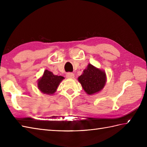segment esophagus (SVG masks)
Returning a JSON list of instances; mask_svg holds the SVG:
<instances>
[{"label":"esophagus","mask_w":147,"mask_h":147,"mask_svg":"<svg viewBox=\"0 0 147 147\" xmlns=\"http://www.w3.org/2000/svg\"><path fill=\"white\" fill-rule=\"evenodd\" d=\"M74 77V74L72 73H67L66 74V78H73Z\"/></svg>","instance_id":"esophagus-1"}]
</instances>
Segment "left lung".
Segmentation results:
<instances>
[{
  "instance_id": "8db88e82",
  "label": "left lung",
  "mask_w": 147,
  "mask_h": 147,
  "mask_svg": "<svg viewBox=\"0 0 147 147\" xmlns=\"http://www.w3.org/2000/svg\"><path fill=\"white\" fill-rule=\"evenodd\" d=\"M78 79L87 94L93 95L101 91L104 87L106 74L104 71L88 64Z\"/></svg>"
}]
</instances>
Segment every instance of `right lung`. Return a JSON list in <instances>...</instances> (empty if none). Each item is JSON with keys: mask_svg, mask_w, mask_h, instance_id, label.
I'll use <instances>...</instances> for the list:
<instances>
[{"mask_svg": "<svg viewBox=\"0 0 147 147\" xmlns=\"http://www.w3.org/2000/svg\"><path fill=\"white\" fill-rule=\"evenodd\" d=\"M63 79V76L54 75L51 71L46 69L42 78L38 80V88L44 94L52 95L56 92Z\"/></svg>", "mask_w": 147, "mask_h": 147, "instance_id": "obj_1", "label": "right lung"}]
</instances>
